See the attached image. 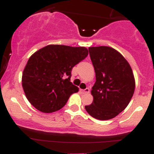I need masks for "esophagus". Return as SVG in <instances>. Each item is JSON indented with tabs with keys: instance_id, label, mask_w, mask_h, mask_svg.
<instances>
[{
	"instance_id": "34e87169",
	"label": "esophagus",
	"mask_w": 154,
	"mask_h": 154,
	"mask_svg": "<svg viewBox=\"0 0 154 154\" xmlns=\"http://www.w3.org/2000/svg\"><path fill=\"white\" fill-rule=\"evenodd\" d=\"M81 91H82V93L85 94V93H89L90 89L89 88H86V89H85V90H81Z\"/></svg>"
}]
</instances>
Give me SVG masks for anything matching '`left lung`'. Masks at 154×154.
I'll return each instance as SVG.
<instances>
[{
    "label": "left lung",
    "mask_w": 154,
    "mask_h": 154,
    "mask_svg": "<svg viewBox=\"0 0 154 154\" xmlns=\"http://www.w3.org/2000/svg\"><path fill=\"white\" fill-rule=\"evenodd\" d=\"M95 72L93 103L85 110L93 118L108 120L117 116L130 103L135 88L131 66L123 56L108 46L90 47Z\"/></svg>",
    "instance_id": "8db88e82"
}]
</instances>
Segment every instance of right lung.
I'll use <instances>...</instances> for the list:
<instances>
[{"label": "right lung", "mask_w": 154, "mask_h": 154, "mask_svg": "<svg viewBox=\"0 0 154 154\" xmlns=\"http://www.w3.org/2000/svg\"><path fill=\"white\" fill-rule=\"evenodd\" d=\"M88 55L85 47L48 45L30 56L22 74V87L29 103L43 113L65 106L79 88L70 82L72 69Z\"/></svg>", "instance_id": "1"}]
</instances>
